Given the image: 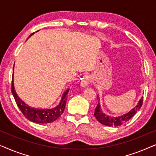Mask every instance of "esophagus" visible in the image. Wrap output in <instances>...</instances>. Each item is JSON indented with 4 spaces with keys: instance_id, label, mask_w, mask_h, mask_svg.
<instances>
[{
    "instance_id": "1",
    "label": "esophagus",
    "mask_w": 156,
    "mask_h": 156,
    "mask_svg": "<svg viewBox=\"0 0 156 156\" xmlns=\"http://www.w3.org/2000/svg\"><path fill=\"white\" fill-rule=\"evenodd\" d=\"M89 82H90V79H89V76H84V77H83L82 82H81V86L83 87H86L87 85L89 84Z\"/></svg>"
}]
</instances>
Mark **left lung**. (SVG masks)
Returning a JSON list of instances; mask_svg holds the SVG:
<instances>
[{
  "instance_id": "obj_1",
  "label": "left lung",
  "mask_w": 156,
  "mask_h": 156,
  "mask_svg": "<svg viewBox=\"0 0 156 156\" xmlns=\"http://www.w3.org/2000/svg\"><path fill=\"white\" fill-rule=\"evenodd\" d=\"M98 97V99H99V96ZM143 104V97L139 100L137 105L134 107L133 109H131L129 112L127 114H123L122 116H118V117H112L108 116L107 114H104L101 109V106H100L99 99L98 101V104L97 107L95 108L94 112V116L95 118L97 119L101 124L108 126H121L123 123L126 122V121H129L134 115H135L138 110L140 109V107L142 106Z\"/></svg>"
}]
</instances>
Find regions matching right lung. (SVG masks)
Here are the masks:
<instances>
[{
    "label": "right lung",
    "mask_w": 156,
    "mask_h": 156,
    "mask_svg": "<svg viewBox=\"0 0 156 156\" xmlns=\"http://www.w3.org/2000/svg\"><path fill=\"white\" fill-rule=\"evenodd\" d=\"M33 34L34 33H32L29 36V37ZM69 90V89H68L67 90H66L65 92L63 93L61 101L56 107L50 108V109H48V108H43V109H42V108H40V109H38V108H34L25 104L22 99H20L19 98L18 94H16V91L14 88L13 75H12L11 91L12 95L14 97V99L16 100L17 105H18V108H20L21 112L23 113V114L29 121H30L33 123H52L55 120H57L64 112V110H65Z\"/></svg>",
    "instance_id": "1"
}]
</instances>
